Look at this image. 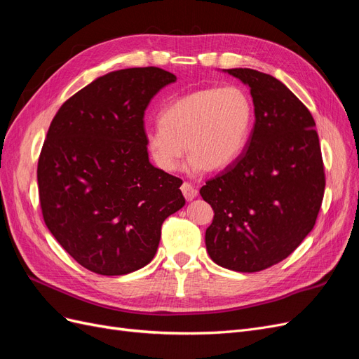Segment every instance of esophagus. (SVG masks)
Here are the masks:
<instances>
[{"label":"esophagus","instance_id":"1","mask_svg":"<svg viewBox=\"0 0 359 359\" xmlns=\"http://www.w3.org/2000/svg\"><path fill=\"white\" fill-rule=\"evenodd\" d=\"M181 191L184 194V198H186L187 201H193L198 196V190L194 189V186H191L190 182H184L181 186Z\"/></svg>","mask_w":359,"mask_h":359}]
</instances>
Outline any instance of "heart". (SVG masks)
<instances>
[{
    "label": "heart",
    "mask_w": 359,
    "mask_h": 359,
    "mask_svg": "<svg viewBox=\"0 0 359 359\" xmlns=\"http://www.w3.org/2000/svg\"><path fill=\"white\" fill-rule=\"evenodd\" d=\"M253 126V103L236 85L205 86L182 94L147 128L145 147L154 165L177 172L189 148L186 169L198 175L224 169L241 156Z\"/></svg>",
    "instance_id": "b5f03b06"
}]
</instances>
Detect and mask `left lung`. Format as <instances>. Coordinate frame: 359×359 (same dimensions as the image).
Masks as SVG:
<instances>
[{
	"mask_svg": "<svg viewBox=\"0 0 359 359\" xmlns=\"http://www.w3.org/2000/svg\"><path fill=\"white\" fill-rule=\"evenodd\" d=\"M250 86L255 127L244 153L201 196L214 210L206 252L217 265L256 273L286 259L316 223L325 168L310 111L285 83L252 69H227Z\"/></svg>",
	"mask_w": 359,
	"mask_h": 359,
	"instance_id": "1",
	"label": "left lung"
}]
</instances>
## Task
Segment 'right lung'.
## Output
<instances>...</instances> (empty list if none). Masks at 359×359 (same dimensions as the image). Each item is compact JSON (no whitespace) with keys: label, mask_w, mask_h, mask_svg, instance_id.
I'll return each instance as SVG.
<instances>
[{"label":"right lung","mask_w":359,"mask_h":359,"mask_svg":"<svg viewBox=\"0 0 359 359\" xmlns=\"http://www.w3.org/2000/svg\"><path fill=\"white\" fill-rule=\"evenodd\" d=\"M177 76L158 67L107 73L62 103L37 165L43 220L83 268L124 276L148 265L161 224L186 205L182 180L151 165L144 115Z\"/></svg>","instance_id":"obj_1"}]
</instances>
